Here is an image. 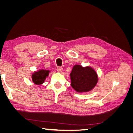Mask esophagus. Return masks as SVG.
Listing matches in <instances>:
<instances>
[{
  "label": "esophagus",
  "instance_id": "1",
  "mask_svg": "<svg viewBox=\"0 0 133 133\" xmlns=\"http://www.w3.org/2000/svg\"><path fill=\"white\" fill-rule=\"evenodd\" d=\"M57 71L58 72H62L63 71V68L61 66H58L57 67Z\"/></svg>",
  "mask_w": 133,
  "mask_h": 133
}]
</instances>
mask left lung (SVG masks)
<instances>
[{"label":"left lung","instance_id":"8db88e82","mask_svg":"<svg viewBox=\"0 0 133 133\" xmlns=\"http://www.w3.org/2000/svg\"><path fill=\"white\" fill-rule=\"evenodd\" d=\"M70 75L71 87L80 92L90 91L95 87L98 80L97 74L90 66L75 65Z\"/></svg>","mask_w":133,"mask_h":133}]
</instances>
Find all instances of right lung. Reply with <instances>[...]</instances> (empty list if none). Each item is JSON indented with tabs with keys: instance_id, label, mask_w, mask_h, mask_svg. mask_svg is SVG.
Instances as JSON below:
<instances>
[{
	"instance_id": "right-lung-1",
	"label": "right lung",
	"mask_w": 133,
	"mask_h": 133,
	"mask_svg": "<svg viewBox=\"0 0 133 133\" xmlns=\"http://www.w3.org/2000/svg\"><path fill=\"white\" fill-rule=\"evenodd\" d=\"M49 70L44 69L40 70L38 71H35V73L32 74L31 76L33 82L37 85L42 84L45 81L46 78L49 75Z\"/></svg>"
}]
</instances>
